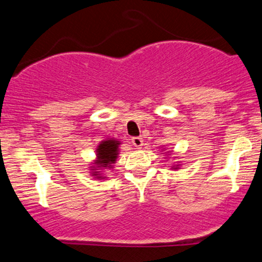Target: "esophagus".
I'll list each match as a JSON object with an SVG mask.
<instances>
[{
    "mask_svg": "<svg viewBox=\"0 0 262 262\" xmlns=\"http://www.w3.org/2000/svg\"><path fill=\"white\" fill-rule=\"evenodd\" d=\"M132 143H133V145L135 146V148H140V146L144 145L143 139H141V138H139V137L132 138Z\"/></svg>",
    "mask_w": 262,
    "mask_h": 262,
    "instance_id": "esophagus-1",
    "label": "esophagus"
}]
</instances>
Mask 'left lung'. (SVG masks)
I'll use <instances>...</instances> for the list:
<instances>
[{
	"label": "left lung",
	"instance_id": "left-lung-1",
	"mask_svg": "<svg viewBox=\"0 0 262 262\" xmlns=\"http://www.w3.org/2000/svg\"><path fill=\"white\" fill-rule=\"evenodd\" d=\"M175 169H177V166H176V167H175Z\"/></svg>",
	"mask_w": 262,
	"mask_h": 262
}]
</instances>
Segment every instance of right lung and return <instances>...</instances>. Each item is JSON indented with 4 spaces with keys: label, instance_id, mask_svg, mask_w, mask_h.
Here are the masks:
<instances>
[{
    "label": "right lung",
    "instance_id": "1",
    "mask_svg": "<svg viewBox=\"0 0 262 262\" xmlns=\"http://www.w3.org/2000/svg\"><path fill=\"white\" fill-rule=\"evenodd\" d=\"M119 145H121V141L113 139V138L101 141V144L97 146V149H96V166H91V170L93 171V176L97 177L98 180L104 179V177H102L100 175V172H98L97 170L111 169V167H112V164H114L117 158H118Z\"/></svg>",
    "mask_w": 262,
    "mask_h": 262
}]
</instances>
